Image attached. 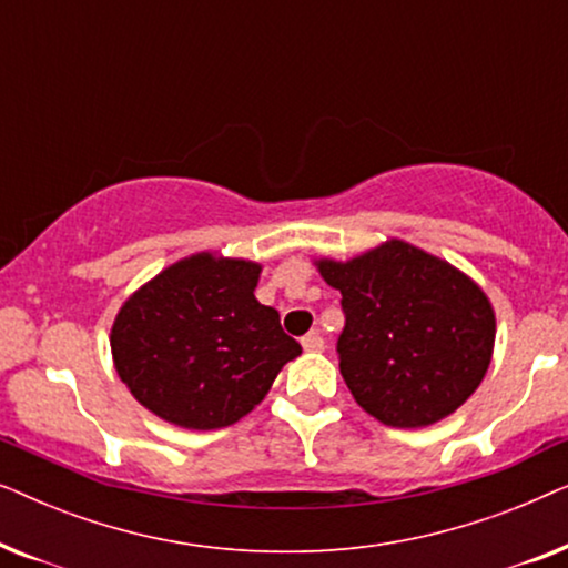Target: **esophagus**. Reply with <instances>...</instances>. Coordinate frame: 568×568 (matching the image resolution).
Returning <instances> with one entry per match:
<instances>
[{
  "label": "esophagus",
  "instance_id": "1",
  "mask_svg": "<svg viewBox=\"0 0 568 568\" xmlns=\"http://www.w3.org/2000/svg\"><path fill=\"white\" fill-rule=\"evenodd\" d=\"M302 348H305L307 354H317V352H323L325 348V341H323V336L321 333H307L305 338H302Z\"/></svg>",
  "mask_w": 568,
  "mask_h": 568
}]
</instances>
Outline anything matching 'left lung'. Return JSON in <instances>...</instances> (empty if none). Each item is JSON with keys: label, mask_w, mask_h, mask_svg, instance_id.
<instances>
[{"label": "left lung", "mask_w": 568, "mask_h": 568, "mask_svg": "<svg viewBox=\"0 0 568 568\" xmlns=\"http://www.w3.org/2000/svg\"><path fill=\"white\" fill-rule=\"evenodd\" d=\"M313 263L341 292V375L369 416L422 429L478 390L494 356L496 315L465 271L398 237L348 261Z\"/></svg>", "instance_id": "8db88e82"}]
</instances>
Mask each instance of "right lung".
<instances>
[{"mask_svg":"<svg viewBox=\"0 0 568 568\" xmlns=\"http://www.w3.org/2000/svg\"><path fill=\"white\" fill-rule=\"evenodd\" d=\"M261 263L201 251L129 294L111 325L129 393L181 429H222L266 398L302 346L255 300Z\"/></svg>","mask_w":568,"mask_h":568,"instance_id":"obj_1","label":"right lung"}]
</instances>
